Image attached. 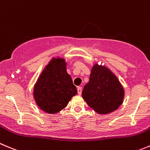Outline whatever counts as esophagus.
Segmentation results:
<instances>
[{
  "label": "esophagus",
  "instance_id": "1",
  "mask_svg": "<svg viewBox=\"0 0 150 150\" xmlns=\"http://www.w3.org/2000/svg\"><path fill=\"white\" fill-rule=\"evenodd\" d=\"M77 90H78V94L81 95V93H82V88H81V86H78V88H77Z\"/></svg>",
  "mask_w": 150,
  "mask_h": 150
}]
</instances>
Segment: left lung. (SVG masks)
Instances as JSON below:
<instances>
[{"instance_id":"left-lung-1","label":"left lung","mask_w":150,"mask_h":150,"mask_svg":"<svg viewBox=\"0 0 150 150\" xmlns=\"http://www.w3.org/2000/svg\"><path fill=\"white\" fill-rule=\"evenodd\" d=\"M124 89L117 77L108 68L94 64L82 97L93 110L105 114L117 110L124 98Z\"/></svg>"}]
</instances>
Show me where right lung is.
I'll return each mask as SVG.
<instances>
[{
    "instance_id": "add662e5",
    "label": "right lung",
    "mask_w": 150,
    "mask_h": 150,
    "mask_svg": "<svg viewBox=\"0 0 150 150\" xmlns=\"http://www.w3.org/2000/svg\"><path fill=\"white\" fill-rule=\"evenodd\" d=\"M76 94V87L67 72L64 59L59 58L50 61L33 88L36 104L48 114H56L62 110Z\"/></svg>"
}]
</instances>
